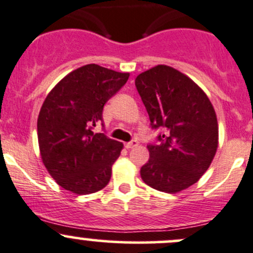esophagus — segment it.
I'll list each match as a JSON object with an SVG mask.
<instances>
[{
    "label": "esophagus",
    "mask_w": 253,
    "mask_h": 253,
    "mask_svg": "<svg viewBox=\"0 0 253 253\" xmlns=\"http://www.w3.org/2000/svg\"><path fill=\"white\" fill-rule=\"evenodd\" d=\"M138 145V141L137 140H132V141H128V143H125V148L126 149H132L134 148V146Z\"/></svg>",
    "instance_id": "obj_1"
}]
</instances>
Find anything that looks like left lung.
Instances as JSON below:
<instances>
[{
	"label": "left lung",
	"instance_id": "1",
	"mask_svg": "<svg viewBox=\"0 0 253 253\" xmlns=\"http://www.w3.org/2000/svg\"><path fill=\"white\" fill-rule=\"evenodd\" d=\"M135 87L152 129H163L149 144L150 158L140 169L143 181L155 190L176 193L196 184L211 165L218 144L213 107L193 80L158 65L135 78Z\"/></svg>",
	"mask_w": 253,
	"mask_h": 253
}]
</instances>
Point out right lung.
<instances>
[{"label": "right lung", "mask_w": 253, "mask_h": 253, "mask_svg": "<svg viewBox=\"0 0 253 253\" xmlns=\"http://www.w3.org/2000/svg\"><path fill=\"white\" fill-rule=\"evenodd\" d=\"M128 77L91 63L67 74L46 96L37 121L38 144L44 166L65 190L88 194L109 182L124 145L93 127Z\"/></svg>", "instance_id": "1"}]
</instances>
